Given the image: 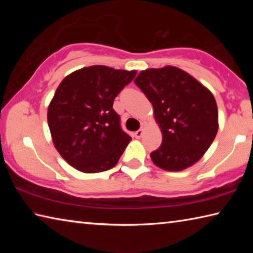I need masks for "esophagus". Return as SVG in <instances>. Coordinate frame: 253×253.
Returning <instances> with one entry per match:
<instances>
[{
  "label": "esophagus",
  "mask_w": 253,
  "mask_h": 253,
  "mask_svg": "<svg viewBox=\"0 0 253 253\" xmlns=\"http://www.w3.org/2000/svg\"><path fill=\"white\" fill-rule=\"evenodd\" d=\"M143 134H144V128H140V129L134 132V136L136 137V138H140V137L143 136Z\"/></svg>",
  "instance_id": "obj_1"
}]
</instances>
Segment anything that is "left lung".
<instances>
[{"label": "left lung", "instance_id": "obj_1", "mask_svg": "<svg viewBox=\"0 0 253 253\" xmlns=\"http://www.w3.org/2000/svg\"><path fill=\"white\" fill-rule=\"evenodd\" d=\"M152 102L163 140L151 153L154 164L165 170H182L201 160L219 129L212 92L182 69L168 66L147 69L135 79Z\"/></svg>", "mask_w": 253, "mask_h": 253}]
</instances>
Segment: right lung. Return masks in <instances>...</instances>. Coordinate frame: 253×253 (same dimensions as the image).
I'll return each mask as SVG.
<instances>
[{
	"label": "right lung",
	"mask_w": 253,
	"mask_h": 253,
	"mask_svg": "<svg viewBox=\"0 0 253 253\" xmlns=\"http://www.w3.org/2000/svg\"><path fill=\"white\" fill-rule=\"evenodd\" d=\"M136 74L91 66L61 81L49 105L48 125L68 164L84 173L105 172L117 164L131 137L122 129L113 104Z\"/></svg>",
	"instance_id": "right-lung-1"
}]
</instances>
